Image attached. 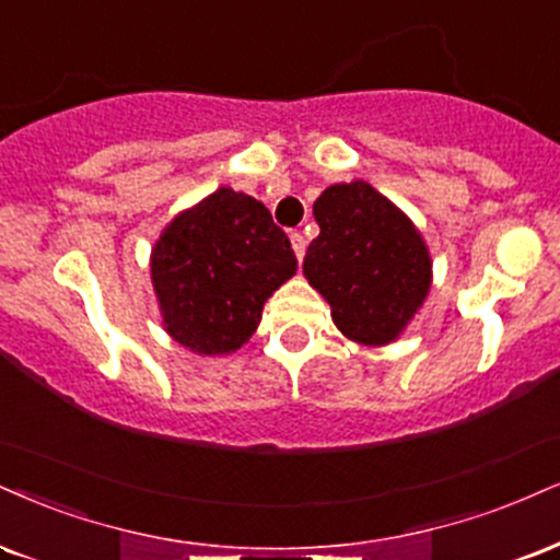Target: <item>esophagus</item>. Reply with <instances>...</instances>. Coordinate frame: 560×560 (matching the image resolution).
Returning <instances> with one entry per match:
<instances>
[{"label": "esophagus", "instance_id": "obj_1", "mask_svg": "<svg viewBox=\"0 0 560 560\" xmlns=\"http://www.w3.org/2000/svg\"><path fill=\"white\" fill-rule=\"evenodd\" d=\"M292 250H294V255H298V260H302L305 258V237H302L300 232H292Z\"/></svg>", "mask_w": 560, "mask_h": 560}]
</instances>
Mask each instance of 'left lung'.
<instances>
[{"label": "left lung", "mask_w": 560, "mask_h": 560, "mask_svg": "<svg viewBox=\"0 0 560 560\" xmlns=\"http://www.w3.org/2000/svg\"><path fill=\"white\" fill-rule=\"evenodd\" d=\"M320 234L302 273L331 305L347 339L386 347L420 313L433 284V260L415 221L368 182H339L313 203Z\"/></svg>", "instance_id": "obj_1"}]
</instances>
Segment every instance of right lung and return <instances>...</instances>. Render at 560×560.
I'll return each instance as SVG.
<instances>
[{"label":"right lung","instance_id":"add662e5","mask_svg":"<svg viewBox=\"0 0 560 560\" xmlns=\"http://www.w3.org/2000/svg\"><path fill=\"white\" fill-rule=\"evenodd\" d=\"M294 273L298 258L268 208L232 187L179 211L151 247L164 331L203 357L247 345L262 305Z\"/></svg>","mask_w":560,"mask_h":560}]
</instances>
